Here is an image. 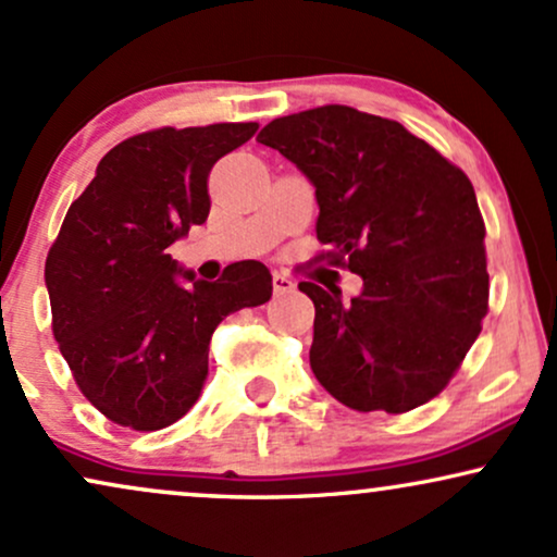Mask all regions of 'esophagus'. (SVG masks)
I'll use <instances>...</instances> for the list:
<instances>
[{
  "mask_svg": "<svg viewBox=\"0 0 557 557\" xmlns=\"http://www.w3.org/2000/svg\"><path fill=\"white\" fill-rule=\"evenodd\" d=\"M294 292V281L286 273H273V294H289Z\"/></svg>",
  "mask_w": 557,
  "mask_h": 557,
  "instance_id": "obj_1",
  "label": "esophagus"
}]
</instances>
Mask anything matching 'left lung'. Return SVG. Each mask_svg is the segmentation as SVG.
I'll return each mask as SVG.
<instances>
[{"instance_id":"obj_1","label":"left lung","mask_w":557,"mask_h":557,"mask_svg":"<svg viewBox=\"0 0 557 557\" xmlns=\"http://www.w3.org/2000/svg\"><path fill=\"white\" fill-rule=\"evenodd\" d=\"M258 141L314 185L327 260L363 281L351 301L299 284L314 301L318 382L361 413L429 403L488 312L485 224L470 177L403 123L348 106L284 115Z\"/></svg>"}]
</instances>
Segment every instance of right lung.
Wrapping results in <instances>:
<instances>
[{
	"label": "right lung",
	"mask_w": 557,
	"mask_h": 557,
	"mask_svg": "<svg viewBox=\"0 0 557 557\" xmlns=\"http://www.w3.org/2000/svg\"><path fill=\"white\" fill-rule=\"evenodd\" d=\"M258 123L157 128L121 141L69 206L46 258L53 338L82 395L113 423L157 431L194 408L211 333L271 299L258 260L196 278L168 247L209 216V173Z\"/></svg>",
	"instance_id": "obj_1"
}]
</instances>
